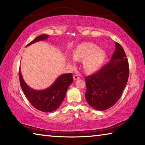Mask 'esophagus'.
<instances>
[{
    "label": "esophagus",
    "instance_id": "esophagus-1",
    "mask_svg": "<svg viewBox=\"0 0 145 145\" xmlns=\"http://www.w3.org/2000/svg\"><path fill=\"white\" fill-rule=\"evenodd\" d=\"M80 78L79 75H77V74H75V75H73V78H74V80H77V79H78V78Z\"/></svg>",
    "mask_w": 145,
    "mask_h": 145
}]
</instances>
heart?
Instances as JSON below:
<instances>
[{"label":"heart","instance_id":"b5f03b06","mask_svg":"<svg viewBox=\"0 0 145 145\" xmlns=\"http://www.w3.org/2000/svg\"><path fill=\"white\" fill-rule=\"evenodd\" d=\"M73 57L77 61L84 59L83 61L84 70L88 73H93L101 67L105 59V52L95 44L84 43L75 48Z\"/></svg>","mask_w":145,"mask_h":145}]
</instances>
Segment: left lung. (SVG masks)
<instances>
[{"mask_svg": "<svg viewBox=\"0 0 145 145\" xmlns=\"http://www.w3.org/2000/svg\"><path fill=\"white\" fill-rule=\"evenodd\" d=\"M110 61L99 72L86 77V100L91 107L105 111L121 97L128 81L129 67L125 52L118 43Z\"/></svg>", "mask_w": 145, "mask_h": 145, "instance_id": "1", "label": "left lung"}]
</instances>
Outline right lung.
<instances>
[{
  "mask_svg": "<svg viewBox=\"0 0 145 145\" xmlns=\"http://www.w3.org/2000/svg\"><path fill=\"white\" fill-rule=\"evenodd\" d=\"M48 37L47 34H41L27 46L38 41L47 40ZM19 79L22 89L31 105L39 111L45 112L54 111L60 106L65 99L68 88L73 80L72 73H65L58 77L56 81L46 89L35 90L29 87L24 81L20 69L19 70Z\"/></svg>",
  "mask_w": 145,
  "mask_h": 145,
  "instance_id": "right-lung-1",
  "label": "right lung"
}]
</instances>
